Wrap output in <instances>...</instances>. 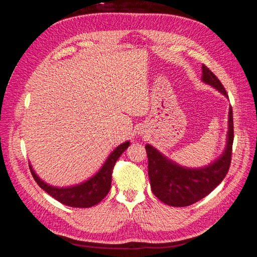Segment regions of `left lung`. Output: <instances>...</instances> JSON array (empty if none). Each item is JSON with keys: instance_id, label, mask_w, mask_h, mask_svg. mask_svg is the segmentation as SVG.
<instances>
[{"instance_id": "left-lung-1", "label": "left lung", "mask_w": 257, "mask_h": 257, "mask_svg": "<svg viewBox=\"0 0 257 257\" xmlns=\"http://www.w3.org/2000/svg\"><path fill=\"white\" fill-rule=\"evenodd\" d=\"M201 81L210 85L228 98L223 84L217 77L203 65ZM234 142L232 109L229 106L226 144L223 152L203 167L179 165L151 145H146L148 155V175L153 194L163 203L173 207H186L195 204L211 193L226 176Z\"/></svg>"}]
</instances>
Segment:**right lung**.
I'll list each match as a JSON object with an SVG mask.
<instances>
[{
  "instance_id": "obj_1",
  "label": "right lung",
  "mask_w": 257,
  "mask_h": 257,
  "mask_svg": "<svg viewBox=\"0 0 257 257\" xmlns=\"http://www.w3.org/2000/svg\"><path fill=\"white\" fill-rule=\"evenodd\" d=\"M130 145V142L127 141L114 148V150L108 155L102 167L94 175H92L87 180L73 185H50L36 175L31 164L30 169L37 184L61 204L75 208H89L97 205L109 192L113 166L115 165L116 160L127 149Z\"/></svg>"
}]
</instances>
